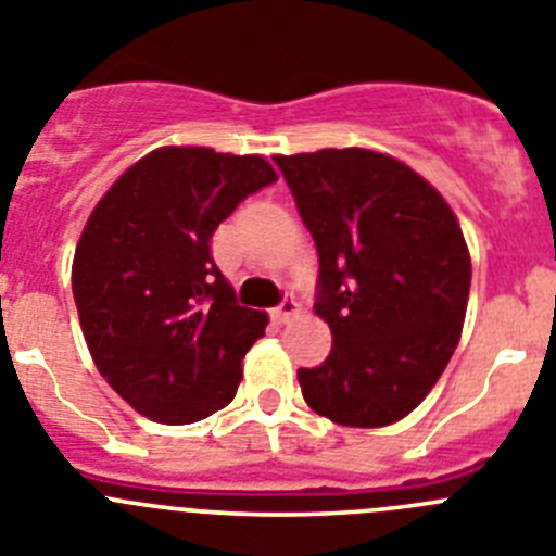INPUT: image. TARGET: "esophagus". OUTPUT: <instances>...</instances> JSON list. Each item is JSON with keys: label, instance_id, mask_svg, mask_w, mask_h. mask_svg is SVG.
Instances as JSON below:
<instances>
[{"label": "esophagus", "instance_id": "1", "mask_svg": "<svg viewBox=\"0 0 556 556\" xmlns=\"http://www.w3.org/2000/svg\"><path fill=\"white\" fill-rule=\"evenodd\" d=\"M296 313H299V302H296V299H293V293H288V296H285L282 302H279L277 307L271 309V318L277 324H288L290 318H293V315H296Z\"/></svg>", "mask_w": 556, "mask_h": 556}]
</instances>
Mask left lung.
<instances>
[{"instance_id":"obj_1","label":"left lung","mask_w":556,"mask_h":556,"mask_svg":"<svg viewBox=\"0 0 556 556\" xmlns=\"http://www.w3.org/2000/svg\"><path fill=\"white\" fill-rule=\"evenodd\" d=\"M318 252L315 313L332 352L299 368L309 407L340 427H388L427 399L463 332L471 257L446 199L371 149L277 154Z\"/></svg>"}]
</instances>
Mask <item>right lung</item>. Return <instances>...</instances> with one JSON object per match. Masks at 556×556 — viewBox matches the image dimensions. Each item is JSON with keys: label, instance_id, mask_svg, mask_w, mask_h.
Wrapping results in <instances>:
<instances>
[{"label": "right lung", "instance_id": "obj_1", "mask_svg": "<svg viewBox=\"0 0 556 556\" xmlns=\"http://www.w3.org/2000/svg\"><path fill=\"white\" fill-rule=\"evenodd\" d=\"M277 182L260 154L160 147L110 185L79 235L72 290L99 374L152 421L193 424L238 393L268 315L235 302L210 254L249 193Z\"/></svg>", "mask_w": 556, "mask_h": 556}]
</instances>
